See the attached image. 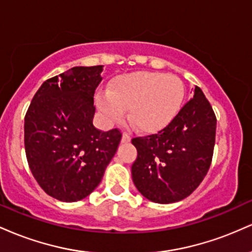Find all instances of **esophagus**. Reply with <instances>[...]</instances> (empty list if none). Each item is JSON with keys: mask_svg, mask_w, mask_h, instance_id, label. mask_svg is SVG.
<instances>
[{"mask_svg": "<svg viewBox=\"0 0 252 252\" xmlns=\"http://www.w3.org/2000/svg\"><path fill=\"white\" fill-rule=\"evenodd\" d=\"M130 141H131V137H130L128 134H126V132H124V134L122 135V140H121V142H122V143H129Z\"/></svg>", "mask_w": 252, "mask_h": 252, "instance_id": "esophagus-1", "label": "esophagus"}]
</instances>
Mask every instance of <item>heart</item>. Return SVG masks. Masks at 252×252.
<instances>
[{
  "label": "heart",
  "mask_w": 252,
  "mask_h": 252,
  "mask_svg": "<svg viewBox=\"0 0 252 252\" xmlns=\"http://www.w3.org/2000/svg\"><path fill=\"white\" fill-rule=\"evenodd\" d=\"M184 100V85L172 74L132 72L118 76L109 91H99L97 108L108 122L128 118L140 131L152 134L166 128L178 116Z\"/></svg>",
  "instance_id": "heart-1"
}]
</instances>
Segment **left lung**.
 <instances>
[{
  "instance_id": "8db88e82",
  "label": "left lung",
  "mask_w": 252,
  "mask_h": 252,
  "mask_svg": "<svg viewBox=\"0 0 252 252\" xmlns=\"http://www.w3.org/2000/svg\"><path fill=\"white\" fill-rule=\"evenodd\" d=\"M216 126L212 106L195 86L193 98L166 128L155 135L132 138L137 158L131 176L138 192L158 204L189 196L211 166Z\"/></svg>"
}]
</instances>
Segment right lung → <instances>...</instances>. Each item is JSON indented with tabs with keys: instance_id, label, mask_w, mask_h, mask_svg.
Masks as SVG:
<instances>
[{
	"instance_id": "obj_1",
	"label": "right lung",
	"mask_w": 252,
	"mask_h": 252,
	"mask_svg": "<svg viewBox=\"0 0 252 252\" xmlns=\"http://www.w3.org/2000/svg\"><path fill=\"white\" fill-rule=\"evenodd\" d=\"M103 66H76L42 83L25 117V149L37 184L60 201L91 194L122 134L94 128V96Z\"/></svg>"
}]
</instances>
